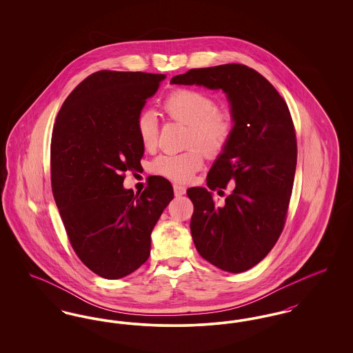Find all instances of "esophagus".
<instances>
[{
  "label": "esophagus",
  "instance_id": "1",
  "mask_svg": "<svg viewBox=\"0 0 353 353\" xmlns=\"http://www.w3.org/2000/svg\"><path fill=\"white\" fill-rule=\"evenodd\" d=\"M173 190H174V194H176V196H183V194H185V192H186L185 186L177 184L173 185Z\"/></svg>",
  "mask_w": 353,
  "mask_h": 353
}]
</instances>
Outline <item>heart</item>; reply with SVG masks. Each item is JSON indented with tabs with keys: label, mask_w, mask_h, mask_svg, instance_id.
I'll return each instance as SVG.
<instances>
[{
	"label": "heart",
	"mask_w": 353,
	"mask_h": 353,
	"mask_svg": "<svg viewBox=\"0 0 353 353\" xmlns=\"http://www.w3.org/2000/svg\"><path fill=\"white\" fill-rule=\"evenodd\" d=\"M168 118L188 124L186 145L180 153H164L152 163V172L177 184L189 183L203 165L204 150L209 156L225 151L235 132L234 114L226 107H217L213 95L192 87L170 91L161 103ZM136 132L141 145L152 151L159 141V121L151 111L136 118Z\"/></svg>",
	"instance_id": "1"
}]
</instances>
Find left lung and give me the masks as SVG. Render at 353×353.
Masks as SVG:
<instances>
[{
    "label": "left lung",
    "mask_w": 353,
    "mask_h": 353,
    "mask_svg": "<svg viewBox=\"0 0 353 353\" xmlns=\"http://www.w3.org/2000/svg\"><path fill=\"white\" fill-rule=\"evenodd\" d=\"M174 84L222 88L236 125L208 173L210 190L233 192L217 205L205 188H189L190 232L197 252L216 268L243 272L259 263L285 228L296 169V134L285 99L254 68L239 63L192 68ZM222 192V190H219Z\"/></svg>",
    "instance_id": "1"
}]
</instances>
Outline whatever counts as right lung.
Returning a JSON list of instances; mask_svg holds the SVG:
<instances>
[{"label": "right lung", "instance_id": "obj_1", "mask_svg": "<svg viewBox=\"0 0 353 353\" xmlns=\"http://www.w3.org/2000/svg\"><path fill=\"white\" fill-rule=\"evenodd\" d=\"M164 78L97 71L71 91L54 123V200L71 248L105 279L130 275L148 259L152 230L173 199L161 176H151L141 193L123 188L124 173L141 168L136 118Z\"/></svg>", "mask_w": 353, "mask_h": 353}]
</instances>
